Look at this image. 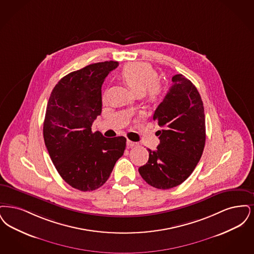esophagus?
<instances>
[{
	"instance_id": "1",
	"label": "esophagus",
	"mask_w": 254,
	"mask_h": 254,
	"mask_svg": "<svg viewBox=\"0 0 254 254\" xmlns=\"http://www.w3.org/2000/svg\"><path fill=\"white\" fill-rule=\"evenodd\" d=\"M127 146L128 147H130V148H132V147H135V146H137V143L136 142H133V141H131V140H127Z\"/></svg>"
}]
</instances>
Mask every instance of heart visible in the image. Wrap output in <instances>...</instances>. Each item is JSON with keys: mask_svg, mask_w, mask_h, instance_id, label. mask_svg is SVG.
I'll list each match as a JSON object with an SVG mask.
<instances>
[{"mask_svg": "<svg viewBox=\"0 0 254 254\" xmlns=\"http://www.w3.org/2000/svg\"><path fill=\"white\" fill-rule=\"evenodd\" d=\"M121 77L135 95H144L151 102H155L161 96L162 88L157 82L158 74L148 64H129L123 67Z\"/></svg>", "mask_w": 254, "mask_h": 254, "instance_id": "obj_1", "label": "heart"}]
</instances>
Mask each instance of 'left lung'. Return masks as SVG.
Segmentation results:
<instances>
[{
	"label": "left lung",
	"mask_w": 254,
	"mask_h": 254,
	"mask_svg": "<svg viewBox=\"0 0 254 254\" xmlns=\"http://www.w3.org/2000/svg\"><path fill=\"white\" fill-rule=\"evenodd\" d=\"M154 114L162 127L157 131L160 143L149 152V160L139 167L144 180L156 189L177 187L191 175L203 154L206 126L203 101L196 87L181 74Z\"/></svg>",
	"instance_id": "obj_1"
}]
</instances>
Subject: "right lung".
<instances>
[{
  "label": "right lung",
  "mask_w": 254,
  "mask_h": 254,
  "mask_svg": "<svg viewBox=\"0 0 254 254\" xmlns=\"http://www.w3.org/2000/svg\"><path fill=\"white\" fill-rule=\"evenodd\" d=\"M118 62L93 64L71 72L53 89L44 122V143L55 168L71 187H101L121 158L126 138H108L91 127L101 114V85Z\"/></svg>",
  "instance_id": "obj_1"
}]
</instances>
